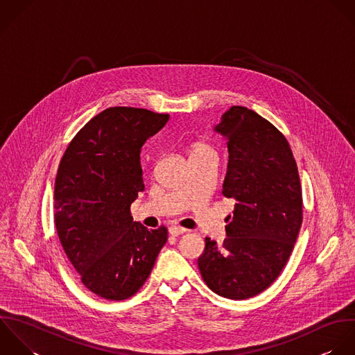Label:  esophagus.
Masks as SVG:
<instances>
[{"mask_svg":"<svg viewBox=\"0 0 355 355\" xmlns=\"http://www.w3.org/2000/svg\"><path fill=\"white\" fill-rule=\"evenodd\" d=\"M168 232H170V235H173V236H178V235L185 234L187 230H185V228H181V227H177V225H171V227L168 228Z\"/></svg>","mask_w":355,"mask_h":355,"instance_id":"obj_1","label":"esophagus"}]
</instances>
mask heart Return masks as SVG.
I'll use <instances>...</instances> for the list:
<instances>
[{"mask_svg": "<svg viewBox=\"0 0 355 355\" xmlns=\"http://www.w3.org/2000/svg\"><path fill=\"white\" fill-rule=\"evenodd\" d=\"M207 153H214V155H216L214 149H213L210 145L203 144V142L195 144V145L192 146V149H191V155H207Z\"/></svg>", "mask_w": 355, "mask_h": 355, "instance_id": "obj_1", "label": "heart"}]
</instances>
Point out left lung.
Here are the masks:
<instances>
[{"label":"left lung","mask_w":355,"mask_h":355,"mask_svg":"<svg viewBox=\"0 0 355 355\" xmlns=\"http://www.w3.org/2000/svg\"><path fill=\"white\" fill-rule=\"evenodd\" d=\"M213 130L230 153L223 193L236 203L223 245L206 238L198 266L214 293L245 300L278 278L293 250L303 220L302 185L289 142L254 110L232 106Z\"/></svg>","instance_id":"left-lung-1"}]
</instances>
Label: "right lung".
Listing matches in <instances>:
<instances>
[{
    "mask_svg": "<svg viewBox=\"0 0 355 355\" xmlns=\"http://www.w3.org/2000/svg\"><path fill=\"white\" fill-rule=\"evenodd\" d=\"M168 114L116 106L92 117L67 146L55 180V225L81 282L106 300L135 295L167 242V230L132 221L145 189L141 150Z\"/></svg>",
    "mask_w": 355,
    "mask_h": 355,
    "instance_id": "add662e5",
    "label": "right lung"
}]
</instances>
